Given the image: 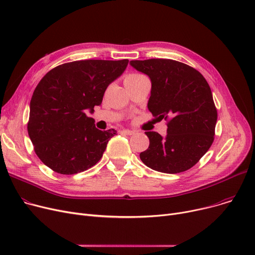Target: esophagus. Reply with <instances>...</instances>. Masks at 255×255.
Returning a JSON list of instances; mask_svg holds the SVG:
<instances>
[{
  "label": "esophagus",
  "instance_id": "esophagus-1",
  "mask_svg": "<svg viewBox=\"0 0 255 255\" xmlns=\"http://www.w3.org/2000/svg\"><path fill=\"white\" fill-rule=\"evenodd\" d=\"M121 133H123V134H127V135H133L135 133V131L129 130V129H123V130H121Z\"/></svg>",
  "mask_w": 255,
  "mask_h": 255
}]
</instances>
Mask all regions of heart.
<instances>
[{
	"label": "heart",
	"mask_w": 255,
	"mask_h": 255,
	"mask_svg": "<svg viewBox=\"0 0 255 255\" xmlns=\"http://www.w3.org/2000/svg\"><path fill=\"white\" fill-rule=\"evenodd\" d=\"M136 75H137V74H130V75H128L127 77H133V76H136ZM127 77H126V78H127Z\"/></svg>",
	"instance_id": "1"
}]
</instances>
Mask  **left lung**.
<instances>
[{"instance_id":"1","label":"left lung","mask_w":255,"mask_h":255,"mask_svg":"<svg viewBox=\"0 0 255 255\" xmlns=\"http://www.w3.org/2000/svg\"><path fill=\"white\" fill-rule=\"evenodd\" d=\"M151 79L148 109L168 120L167 134L144 132L150 145L139 154L152 169L178 173L195 165L210 149L215 135L217 110L206 78L192 67L168 59L130 61Z\"/></svg>"}]
</instances>
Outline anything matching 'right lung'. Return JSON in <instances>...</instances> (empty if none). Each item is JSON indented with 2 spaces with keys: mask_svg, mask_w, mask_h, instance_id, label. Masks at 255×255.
Wrapping results in <instances>:
<instances>
[{
  "mask_svg": "<svg viewBox=\"0 0 255 255\" xmlns=\"http://www.w3.org/2000/svg\"><path fill=\"white\" fill-rule=\"evenodd\" d=\"M128 60H84L62 64L37 85L30 102L28 133L41 161L74 175L101 159L115 129L101 131L86 112L100 105L106 88L122 75Z\"/></svg>",
  "mask_w": 255,
  "mask_h": 255,
  "instance_id": "1",
  "label": "right lung"
}]
</instances>
